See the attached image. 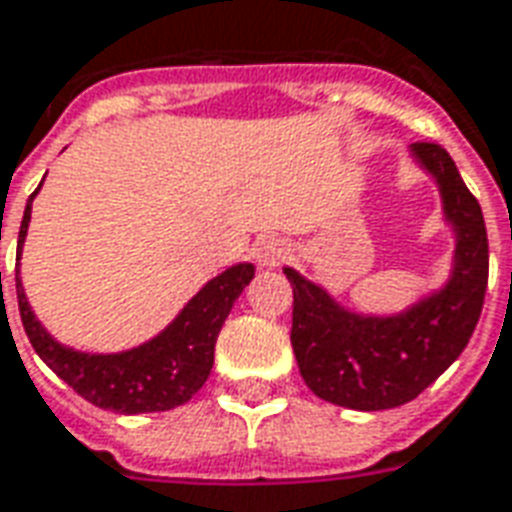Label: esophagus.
Listing matches in <instances>:
<instances>
[{
    "instance_id": "esophagus-1",
    "label": "esophagus",
    "mask_w": 512,
    "mask_h": 512,
    "mask_svg": "<svg viewBox=\"0 0 512 512\" xmlns=\"http://www.w3.org/2000/svg\"><path fill=\"white\" fill-rule=\"evenodd\" d=\"M287 255H290V246H287V241H282V238L268 236L260 238L255 244V257L263 268H276L279 263H285Z\"/></svg>"
}]
</instances>
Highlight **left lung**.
Instances as JSON below:
<instances>
[{
    "label": "left lung",
    "instance_id": "left-lung-1",
    "mask_svg": "<svg viewBox=\"0 0 512 512\" xmlns=\"http://www.w3.org/2000/svg\"><path fill=\"white\" fill-rule=\"evenodd\" d=\"M410 154L437 181L442 214L456 236L445 285L396 314H361L285 268L301 377L314 396L347 410H391L426 391L464 352L483 309L488 236L480 203L439 143H412Z\"/></svg>",
    "mask_w": 512,
    "mask_h": 512
}]
</instances>
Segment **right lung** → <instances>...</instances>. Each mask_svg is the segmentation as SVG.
I'll list each match as a JSON object with an SVG mask.
<instances>
[{
    "instance_id": "add662e5",
    "label": "right lung",
    "mask_w": 512,
    "mask_h": 512,
    "mask_svg": "<svg viewBox=\"0 0 512 512\" xmlns=\"http://www.w3.org/2000/svg\"><path fill=\"white\" fill-rule=\"evenodd\" d=\"M40 187L29 195L24 208V219L18 230V255H15L18 263H21L26 230L32 222V200ZM252 276H255L252 263L230 266L200 287L165 331L124 352H81L56 342L34 317L18 268H15V293H18V309H21L26 336L34 352L54 369L56 377H62L78 396L92 401L100 410L138 415V412H165L181 407L203 388L214 366V344L219 331L238 295L252 282Z\"/></svg>"
}]
</instances>
